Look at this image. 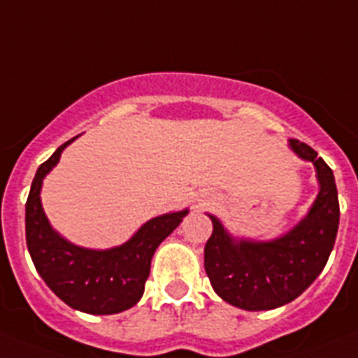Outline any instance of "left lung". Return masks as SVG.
<instances>
[{"label":"left lung","mask_w":358,"mask_h":358,"mask_svg":"<svg viewBox=\"0 0 358 358\" xmlns=\"http://www.w3.org/2000/svg\"><path fill=\"white\" fill-rule=\"evenodd\" d=\"M290 148L303 160L313 162L321 191L308 216L273 241L232 239L220 220L205 245V272L223 301L257 312L272 310L299 297L322 272L338 229V196L334 171L308 144L290 138Z\"/></svg>","instance_id":"8db88e82"}]
</instances>
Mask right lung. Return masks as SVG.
Returning <instances> with one entry per match:
<instances>
[{
	"instance_id": "add662e5",
	"label": "right lung",
	"mask_w": 358,
	"mask_h": 358,
	"mask_svg": "<svg viewBox=\"0 0 358 358\" xmlns=\"http://www.w3.org/2000/svg\"><path fill=\"white\" fill-rule=\"evenodd\" d=\"M76 138L59 145L34 176L24 214L27 247L36 270L59 299L80 312L111 315L141 301L155 250L180 225L187 210L149 220L127 243L110 250H90L68 243L50 227L39 192L43 178Z\"/></svg>"
}]
</instances>
